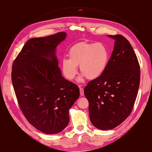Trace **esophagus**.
I'll list each match as a JSON object with an SVG mask.
<instances>
[{"instance_id":"1","label":"esophagus","mask_w":152,"mask_h":152,"mask_svg":"<svg viewBox=\"0 0 152 152\" xmlns=\"http://www.w3.org/2000/svg\"><path fill=\"white\" fill-rule=\"evenodd\" d=\"M80 96H84V89L82 87H80Z\"/></svg>"}]
</instances>
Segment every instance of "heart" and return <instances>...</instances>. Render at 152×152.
I'll return each instance as SVG.
<instances>
[{"instance_id": "heart-1", "label": "heart", "mask_w": 152, "mask_h": 152, "mask_svg": "<svg viewBox=\"0 0 152 152\" xmlns=\"http://www.w3.org/2000/svg\"><path fill=\"white\" fill-rule=\"evenodd\" d=\"M68 56V59L64 58L61 62L63 75L68 80H73L79 66L82 73L79 81L82 82L85 77L94 80L103 74L108 65L110 51L102 42H80L70 48Z\"/></svg>"}]
</instances>
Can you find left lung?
Returning <instances> with one entry per match:
<instances>
[{"label": "left lung", "instance_id": "obj_1", "mask_svg": "<svg viewBox=\"0 0 152 152\" xmlns=\"http://www.w3.org/2000/svg\"><path fill=\"white\" fill-rule=\"evenodd\" d=\"M108 37L115 44L107 69L84 89L91 122L101 130L112 129L129 117L140 82V65L129 42L122 35Z\"/></svg>", "mask_w": 152, "mask_h": 152}]
</instances>
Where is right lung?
<instances>
[{
	"label": "right lung",
	"mask_w": 152,
	"mask_h": 152,
	"mask_svg": "<svg viewBox=\"0 0 152 152\" xmlns=\"http://www.w3.org/2000/svg\"><path fill=\"white\" fill-rule=\"evenodd\" d=\"M65 32L28 40L12 66V82L26 120L45 134L60 132L68 124L69 110L79 88L65 79L58 66L56 49Z\"/></svg>",
	"instance_id": "obj_1"
}]
</instances>
